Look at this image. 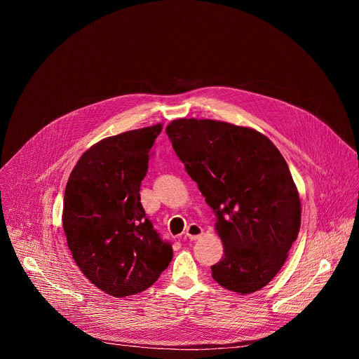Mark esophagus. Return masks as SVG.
<instances>
[{
	"label": "esophagus",
	"instance_id": "esophagus-1",
	"mask_svg": "<svg viewBox=\"0 0 359 359\" xmlns=\"http://www.w3.org/2000/svg\"><path fill=\"white\" fill-rule=\"evenodd\" d=\"M184 236H186L187 238H190V240H198V238L203 236V229H201L198 224L191 223V224H189V227L186 229Z\"/></svg>",
	"mask_w": 359,
	"mask_h": 359
}]
</instances>
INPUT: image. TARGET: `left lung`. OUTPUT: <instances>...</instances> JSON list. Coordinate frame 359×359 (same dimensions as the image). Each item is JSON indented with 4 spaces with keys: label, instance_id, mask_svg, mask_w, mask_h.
Listing matches in <instances>:
<instances>
[{
    "label": "left lung",
    "instance_id": "left-lung-1",
    "mask_svg": "<svg viewBox=\"0 0 359 359\" xmlns=\"http://www.w3.org/2000/svg\"><path fill=\"white\" fill-rule=\"evenodd\" d=\"M166 133L217 219L224 254L212 277L234 292L262 290L281 270L301 224L280 150L257 130L212 119H176Z\"/></svg>",
    "mask_w": 359,
    "mask_h": 359
}]
</instances>
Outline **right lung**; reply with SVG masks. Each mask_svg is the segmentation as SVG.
<instances>
[{"mask_svg": "<svg viewBox=\"0 0 359 359\" xmlns=\"http://www.w3.org/2000/svg\"><path fill=\"white\" fill-rule=\"evenodd\" d=\"M161 132L158 123L97 142L67 183L62 226L72 257L95 287L118 298L149 288L173 257L139 194Z\"/></svg>", "mask_w": 359, "mask_h": 359, "instance_id": "right-lung-1", "label": "right lung"}]
</instances>
